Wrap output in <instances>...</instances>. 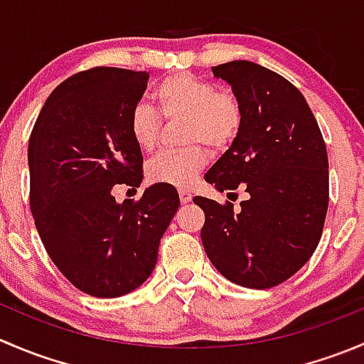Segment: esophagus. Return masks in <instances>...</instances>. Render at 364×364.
I'll list each match as a JSON object with an SVG mask.
<instances>
[{
	"mask_svg": "<svg viewBox=\"0 0 364 364\" xmlns=\"http://www.w3.org/2000/svg\"><path fill=\"white\" fill-rule=\"evenodd\" d=\"M179 200H181V204H188L192 200V192H188V190H179Z\"/></svg>",
	"mask_w": 364,
	"mask_h": 364,
	"instance_id": "esophagus-1",
	"label": "esophagus"
}]
</instances>
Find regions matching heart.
<instances>
[{"mask_svg":"<svg viewBox=\"0 0 364 364\" xmlns=\"http://www.w3.org/2000/svg\"><path fill=\"white\" fill-rule=\"evenodd\" d=\"M155 102L161 116L185 117V141L200 144L159 153L146 164V176L156 185L188 188L208 164L203 144L229 148L243 124V109L230 91H216L211 80L186 72L165 77L156 86ZM128 132L142 151H149L159 142V114L144 104L135 105L128 116Z\"/></svg>","mask_w":364,"mask_h":364,"instance_id":"b5f03b06","label":"heart"}]
</instances>
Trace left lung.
Here are the masks:
<instances>
[{"instance_id":"left-lung-1","label":"left lung","mask_w":364,"mask_h":364,"mask_svg":"<svg viewBox=\"0 0 364 364\" xmlns=\"http://www.w3.org/2000/svg\"><path fill=\"white\" fill-rule=\"evenodd\" d=\"M243 109L236 141L205 172L218 192L245 188L248 200L196 197L213 266L237 285L269 289L297 273L321 241L329 203L328 151L314 112L294 84L252 61L213 67Z\"/></svg>"}]
</instances>
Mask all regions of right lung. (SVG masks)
Wrapping results in <instances>:
<instances>
[{"mask_svg": "<svg viewBox=\"0 0 364 364\" xmlns=\"http://www.w3.org/2000/svg\"><path fill=\"white\" fill-rule=\"evenodd\" d=\"M148 79L109 67L75 73L50 93L29 137V204L40 240L70 284L95 297L124 296L148 280L179 208L168 185L121 204L112 196L116 185L142 181L128 116Z\"/></svg>", "mask_w": 364, "mask_h": 364, "instance_id": "right-lung-1", "label": "right lung"}]
</instances>
